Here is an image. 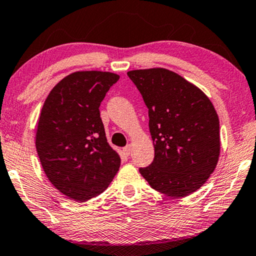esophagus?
<instances>
[{
    "mask_svg": "<svg viewBox=\"0 0 256 256\" xmlns=\"http://www.w3.org/2000/svg\"><path fill=\"white\" fill-rule=\"evenodd\" d=\"M131 152H132L131 144H128L126 147H124V148H123V152H124V155H125V156H130V154H131Z\"/></svg>",
    "mask_w": 256,
    "mask_h": 256,
    "instance_id": "34e87169",
    "label": "esophagus"
}]
</instances>
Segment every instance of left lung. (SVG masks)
<instances>
[{
  "label": "left lung",
  "instance_id": "8db88e82",
  "mask_svg": "<svg viewBox=\"0 0 256 256\" xmlns=\"http://www.w3.org/2000/svg\"><path fill=\"white\" fill-rule=\"evenodd\" d=\"M149 112L155 158L139 171L152 188L186 197L214 172L220 156V123L200 88L165 68L128 72Z\"/></svg>",
  "mask_w": 256,
  "mask_h": 256
}]
</instances>
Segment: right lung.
I'll use <instances>...</instances> for the list:
<instances>
[{
  "label": "right lung",
  "mask_w": 256,
  "mask_h": 256,
  "mask_svg": "<svg viewBox=\"0 0 256 256\" xmlns=\"http://www.w3.org/2000/svg\"><path fill=\"white\" fill-rule=\"evenodd\" d=\"M120 76L109 72H75L46 96L36 128L40 165L56 189L85 202L107 189L120 166L100 117L101 101Z\"/></svg>",
  "instance_id": "right-lung-1"
}]
</instances>
